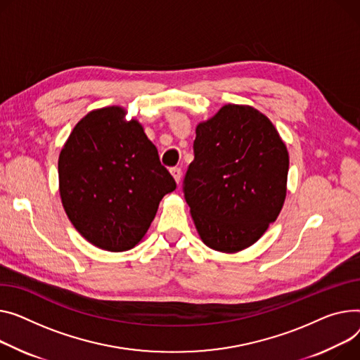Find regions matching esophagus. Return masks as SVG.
<instances>
[{
    "instance_id": "1",
    "label": "esophagus",
    "mask_w": 360,
    "mask_h": 360,
    "mask_svg": "<svg viewBox=\"0 0 360 360\" xmlns=\"http://www.w3.org/2000/svg\"><path fill=\"white\" fill-rule=\"evenodd\" d=\"M171 174H172L174 179L176 181V184H179L181 178H182V169H181V167H171Z\"/></svg>"
}]
</instances>
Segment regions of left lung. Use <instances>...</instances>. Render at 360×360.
Wrapping results in <instances>:
<instances>
[{
  "instance_id": "8db88e82",
  "label": "left lung",
  "mask_w": 360,
  "mask_h": 360,
  "mask_svg": "<svg viewBox=\"0 0 360 360\" xmlns=\"http://www.w3.org/2000/svg\"><path fill=\"white\" fill-rule=\"evenodd\" d=\"M184 195L202 242L219 252L252 246L274 223L286 195L290 158L266 115L224 105L197 126Z\"/></svg>"
}]
</instances>
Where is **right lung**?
I'll return each mask as SVG.
<instances>
[{"label":"right lung","mask_w":360,"mask_h":360,"mask_svg":"<svg viewBox=\"0 0 360 360\" xmlns=\"http://www.w3.org/2000/svg\"><path fill=\"white\" fill-rule=\"evenodd\" d=\"M107 107L86 114L59 155V189L69 220L89 243L110 252L134 248L176 182L143 127Z\"/></svg>","instance_id":"right-lung-1"}]
</instances>
